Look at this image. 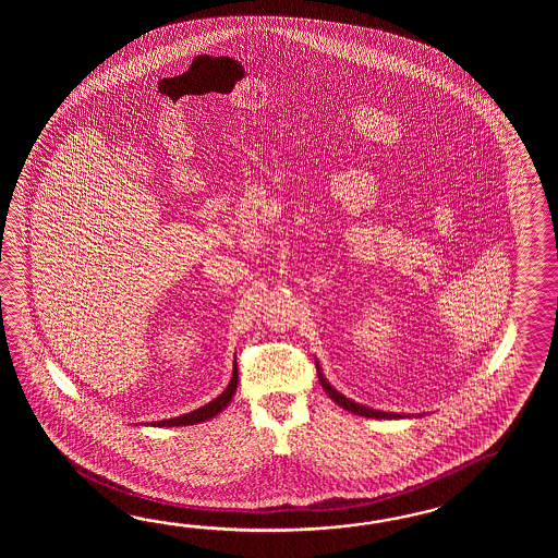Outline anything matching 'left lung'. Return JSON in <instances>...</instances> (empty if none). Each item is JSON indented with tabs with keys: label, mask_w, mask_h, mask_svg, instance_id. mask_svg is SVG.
I'll return each instance as SVG.
<instances>
[{
	"label": "left lung",
	"mask_w": 558,
	"mask_h": 558,
	"mask_svg": "<svg viewBox=\"0 0 558 558\" xmlns=\"http://www.w3.org/2000/svg\"><path fill=\"white\" fill-rule=\"evenodd\" d=\"M319 380H320V387L325 389V392L331 397L332 401L337 404H341L343 409H347V411H351V413H355V415L361 416H373V418H397V416L401 415H392V413H383V411H373V409H368V407H363V404H356L353 403V401H349L347 397H343L341 392L335 391L332 389L331 385L327 383V379L320 375L319 371Z\"/></svg>",
	"instance_id": "1"
}]
</instances>
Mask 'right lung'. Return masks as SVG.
<instances>
[{"label":"right lung","instance_id":"right-lung-1","mask_svg":"<svg viewBox=\"0 0 558 558\" xmlns=\"http://www.w3.org/2000/svg\"><path fill=\"white\" fill-rule=\"evenodd\" d=\"M238 391V367L233 368V377L229 380L226 391L221 392L211 403L203 404L199 409L191 411L187 415L175 416V418H167V421H157L154 427H183V425H195L207 418H214L217 413H221L227 404L231 403L233 395Z\"/></svg>","mask_w":558,"mask_h":558}]
</instances>
